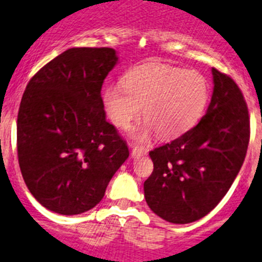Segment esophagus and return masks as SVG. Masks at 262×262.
Here are the masks:
<instances>
[{"label": "esophagus", "instance_id": "1", "mask_svg": "<svg viewBox=\"0 0 262 262\" xmlns=\"http://www.w3.org/2000/svg\"><path fill=\"white\" fill-rule=\"evenodd\" d=\"M147 153V149L143 147H139V145H135V147H133V150H131V156H133L134 158H139L141 157L143 155H145Z\"/></svg>", "mask_w": 262, "mask_h": 262}]
</instances>
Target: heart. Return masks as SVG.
Wrapping results in <instances>:
<instances>
[{"instance_id":"heart-1","label":"heart","mask_w":262,"mask_h":262,"mask_svg":"<svg viewBox=\"0 0 262 262\" xmlns=\"http://www.w3.org/2000/svg\"><path fill=\"white\" fill-rule=\"evenodd\" d=\"M209 101V84L203 74L160 62H148L126 73L123 83L105 88L102 104L114 126L127 128L140 114L141 126L133 129L135 140L153 133L162 139L179 136L200 119Z\"/></svg>"}]
</instances>
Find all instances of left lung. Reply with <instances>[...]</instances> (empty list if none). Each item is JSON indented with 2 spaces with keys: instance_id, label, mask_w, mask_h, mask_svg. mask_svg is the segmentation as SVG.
Returning <instances> with one entry per match:
<instances>
[{
  "instance_id": "left-lung-1",
  "label": "left lung",
  "mask_w": 262,
  "mask_h": 262,
  "mask_svg": "<svg viewBox=\"0 0 262 262\" xmlns=\"http://www.w3.org/2000/svg\"><path fill=\"white\" fill-rule=\"evenodd\" d=\"M213 95L193 128L150 150L153 171L144 196L153 213L171 224L200 220L234 183L249 143V115L234 80L212 69Z\"/></svg>"
}]
</instances>
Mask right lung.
<instances>
[{
  "instance_id": "obj_1",
  "label": "right lung",
  "mask_w": 262,
  "mask_h": 262,
  "mask_svg": "<svg viewBox=\"0 0 262 262\" xmlns=\"http://www.w3.org/2000/svg\"><path fill=\"white\" fill-rule=\"evenodd\" d=\"M117 62L112 48H71L26 87L16 121L19 166L33 198L52 212L74 215L95 208L128 158L101 97Z\"/></svg>"
}]
</instances>
